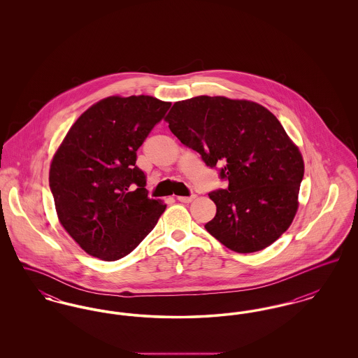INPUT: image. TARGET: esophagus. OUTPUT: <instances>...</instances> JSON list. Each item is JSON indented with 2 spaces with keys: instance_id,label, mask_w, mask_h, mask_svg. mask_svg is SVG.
<instances>
[{
  "instance_id": "obj_1",
  "label": "esophagus",
  "mask_w": 358,
  "mask_h": 358,
  "mask_svg": "<svg viewBox=\"0 0 358 358\" xmlns=\"http://www.w3.org/2000/svg\"><path fill=\"white\" fill-rule=\"evenodd\" d=\"M196 199V194H193V196H189V197H187V196H178L177 197V200L180 201V203H192L193 200Z\"/></svg>"
}]
</instances>
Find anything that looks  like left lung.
Masks as SVG:
<instances>
[{"instance_id": "1", "label": "left lung", "mask_w": 358, "mask_h": 358, "mask_svg": "<svg viewBox=\"0 0 358 358\" xmlns=\"http://www.w3.org/2000/svg\"><path fill=\"white\" fill-rule=\"evenodd\" d=\"M165 120L205 164H222L228 187L209 193L216 216L205 229L238 254L280 238L298 210L303 157L280 122L259 103L194 96L173 104Z\"/></svg>"}]
</instances>
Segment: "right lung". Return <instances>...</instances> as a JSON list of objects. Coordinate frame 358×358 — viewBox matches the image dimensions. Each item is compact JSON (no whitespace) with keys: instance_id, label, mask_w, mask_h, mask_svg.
Returning a JSON list of instances; mask_svg holds the SVG:
<instances>
[{"instance_id":"right-lung-1","label":"right lung","mask_w":358,"mask_h":358,"mask_svg":"<svg viewBox=\"0 0 358 358\" xmlns=\"http://www.w3.org/2000/svg\"><path fill=\"white\" fill-rule=\"evenodd\" d=\"M171 102L108 96L71 126L50 168L57 219L88 255L114 262L146 238L166 204L148 197L136 150Z\"/></svg>"}]
</instances>
